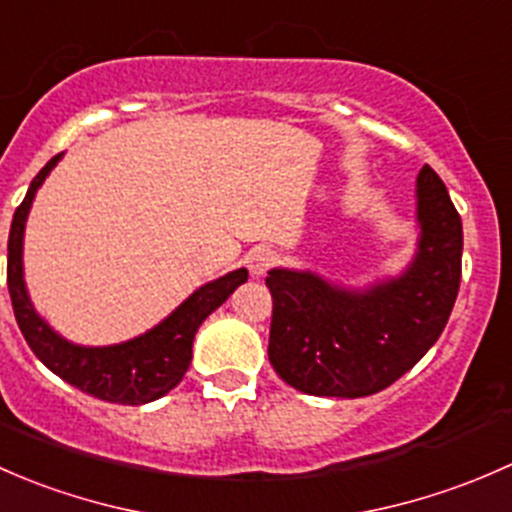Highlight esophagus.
<instances>
[{
    "mask_svg": "<svg viewBox=\"0 0 512 512\" xmlns=\"http://www.w3.org/2000/svg\"><path fill=\"white\" fill-rule=\"evenodd\" d=\"M273 261H276V256H273L271 249H256V251H251L249 258H246V266H249L251 276L258 278L273 266Z\"/></svg>",
    "mask_w": 512,
    "mask_h": 512,
    "instance_id": "1",
    "label": "esophagus"
}]
</instances>
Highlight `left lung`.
<instances>
[{
    "label": "left lung",
    "instance_id": "left-lung-1",
    "mask_svg": "<svg viewBox=\"0 0 512 512\" xmlns=\"http://www.w3.org/2000/svg\"><path fill=\"white\" fill-rule=\"evenodd\" d=\"M416 221L419 244L407 271L362 291L313 271H268V360L283 382L315 397H370L439 340L461 283L463 226L429 165L416 177Z\"/></svg>",
    "mask_w": 512,
    "mask_h": 512
}]
</instances>
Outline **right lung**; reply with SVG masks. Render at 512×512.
Instances as JSON below:
<instances>
[{
	"mask_svg": "<svg viewBox=\"0 0 512 512\" xmlns=\"http://www.w3.org/2000/svg\"><path fill=\"white\" fill-rule=\"evenodd\" d=\"M61 157L63 152L51 157L44 170L31 179L29 192L14 212L12 229H9L7 286L12 295L14 318L34 355L51 372L59 374L63 382L103 402L130 404V407L155 402L182 382L192 362V342L199 325L249 278V271L239 268L197 288L160 325L128 342L108 347H83L68 342L31 305L24 283V258H21L24 256V226L36 189L44 184Z\"/></svg>",
	"mask_w": 512,
	"mask_h": 512,
	"instance_id": "right-lung-1",
	"label": "right lung"
}]
</instances>
